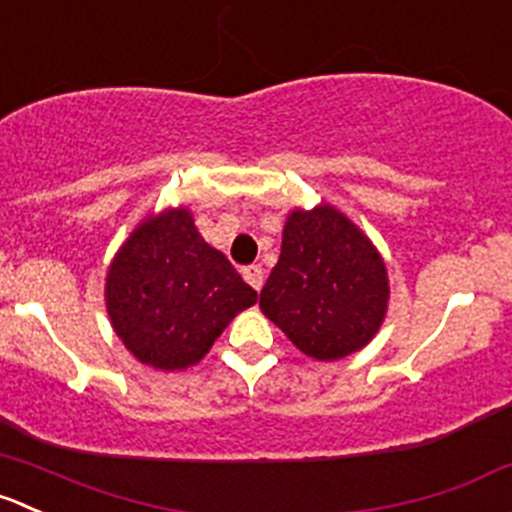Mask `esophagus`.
<instances>
[{
  "mask_svg": "<svg viewBox=\"0 0 512 512\" xmlns=\"http://www.w3.org/2000/svg\"><path fill=\"white\" fill-rule=\"evenodd\" d=\"M242 277H245L247 285L255 287L257 292L262 290V282H265V272H262V267H260V265H250V267H245V270H242Z\"/></svg>",
  "mask_w": 512,
  "mask_h": 512,
  "instance_id": "obj_1",
  "label": "esophagus"
}]
</instances>
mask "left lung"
<instances>
[{
	"label": "left lung",
	"mask_w": 512,
	"mask_h": 512,
	"mask_svg": "<svg viewBox=\"0 0 512 512\" xmlns=\"http://www.w3.org/2000/svg\"><path fill=\"white\" fill-rule=\"evenodd\" d=\"M388 302L385 260L345 212L327 202L287 212L260 310L302 355L332 362L360 352L380 330Z\"/></svg>",
	"instance_id": "1"
}]
</instances>
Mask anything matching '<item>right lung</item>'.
<instances>
[{"label": "right lung", "mask_w": 512, "mask_h": 512, "mask_svg": "<svg viewBox=\"0 0 512 512\" xmlns=\"http://www.w3.org/2000/svg\"><path fill=\"white\" fill-rule=\"evenodd\" d=\"M257 292L207 245L185 205L147 215L119 245L104 277L114 335L147 367L187 370Z\"/></svg>", "instance_id": "right-lung-1"}]
</instances>
